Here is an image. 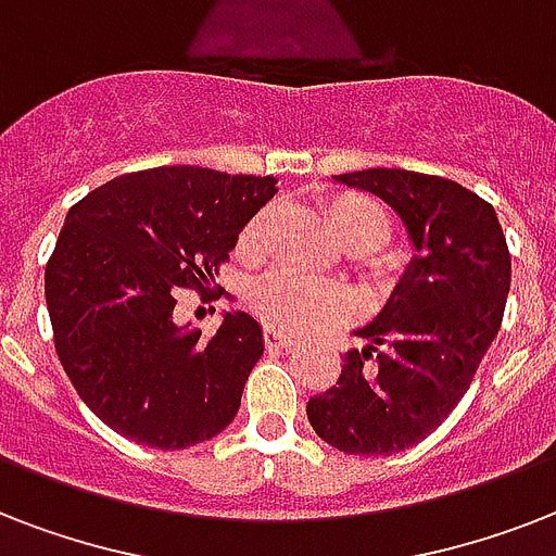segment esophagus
Segmentation results:
<instances>
[{
	"instance_id": "obj_1",
	"label": "esophagus",
	"mask_w": 556,
	"mask_h": 556,
	"mask_svg": "<svg viewBox=\"0 0 556 556\" xmlns=\"http://www.w3.org/2000/svg\"><path fill=\"white\" fill-rule=\"evenodd\" d=\"M265 346L291 349V346H296V340L291 338V334H286V331H279V329H274V326H268V329H265Z\"/></svg>"
}]
</instances>
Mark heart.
Returning a JSON list of instances; mask_svg holds the SVG:
<instances>
[{"mask_svg": "<svg viewBox=\"0 0 556 556\" xmlns=\"http://www.w3.org/2000/svg\"><path fill=\"white\" fill-rule=\"evenodd\" d=\"M323 216L329 222L331 233L355 253L375 251L378 244L387 242L392 227L387 207L364 192L331 195L323 207ZM265 227H268V213H260L242 230V242H239L242 251L260 248ZM251 308L274 329L300 334L355 312V296L349 288L334 282H317V279L294 277L288 270H274L251 288Z\"/></svg>", "mask_w": 556, "mask_h": 556, "instance_id": "b5f03b06", "label": "heart"}]
</instances>
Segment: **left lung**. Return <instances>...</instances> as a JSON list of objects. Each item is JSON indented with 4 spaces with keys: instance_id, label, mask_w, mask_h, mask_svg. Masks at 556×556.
<instances>
[{
    "instance_id": "obj_1",
    "label": "left lung",
    "mask_w": 556,
    "mask_h": 556,
    "mask_svg": "<svg viewBox=\"0 0 556 556\" xmlns=\"http://www.w3.org/2000/svg\"><path fill=\"white\" fill-rule=\"evenodd\" d=\"M338 185L378 195L404 222L415 256L338 387L305 406L314 432L352 456H392L427 439L470 389L502 326L510 256L496 210L476 192L413 169H361Z\"/></svg>"
}]
</instances>
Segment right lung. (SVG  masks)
<instances>
[{"label":"right lung","instance_id":"right-lung-1","mask_svg":"<svg viewBox=\"0 0 556 556\" xmlns=\"http://www.w3.org/2000/svg\"><path fill=\"white\" fill-rule=\"evenodd\" d=\"M277 178L204 167L129 173L77 201L46 268L56 357L83 404L126 439L185 450L233 421L265 352L248 312L210 340L173 320L178 288H210Z\"/></svg>","mask_w":556,"mask_h":556}]
</instances>
